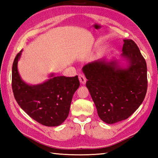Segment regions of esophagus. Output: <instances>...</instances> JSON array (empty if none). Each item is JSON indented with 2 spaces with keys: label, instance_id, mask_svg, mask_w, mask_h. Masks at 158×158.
I'll return each mask as SVG.
<instances>
[{
  "label": "esophagus",
  "instance_id": "obj_1",
  "mask_svg": "<svg viewBox=\"0 0 158 158\" xmlns=\"http://www.w3.org/2000/svg\"><path fill=\"white\" fill-rule=\"evenodd\" d=\"M79 79L80 83L82 84H85V82H86V79H85V77L84 74H79Z\"/></svg>",
  "mask_w": 158,
  "mask_h": 158
}]
</instances>
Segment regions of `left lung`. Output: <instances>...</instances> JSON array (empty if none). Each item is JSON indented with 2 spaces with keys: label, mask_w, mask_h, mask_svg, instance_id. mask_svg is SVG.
Returning a JSON list of instances; mask_svg holds the SVG:
<instances>
[{
  "label": "left lung",
  "mask_w": 158,
  "mask_h": 158,
  "mask_svg": "<svg viewBox=\"0 0 158 158\" xmlns=\"http://www.w3.org/2000/svg\"><path fill=\"white\" fill-rule=\"evenodd\" d=\"M118 58L106 57L82 68L86 87L98 116L107 124L130 117L139 107L147 91V66L137 45L124 39Z\"/></svg>",
  "instance_id": "left-lung-1"
}]
</instances>
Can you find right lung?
Instances as JSON below:
<instances>
[{
	"mask_svg": "<svg viewBox=\"0 0 158 158\" xmlns=\"http://www.w3.org/2000/svg\"><path fill=\"white\" fill-rule=\"evenodd\" d=\"M23 50L16 56L12 69V87L16 101L29 116L48 127L58 126L68 118L72 99L79 87L78 76L66 77L49 74L41 84L31 85L21 79L18 61Z\"/></svg>",
	"mask_w": 158,
	"mask_h": 158,
	"instance_id": "1",
	"label": "right lung"
}]
</instances>
